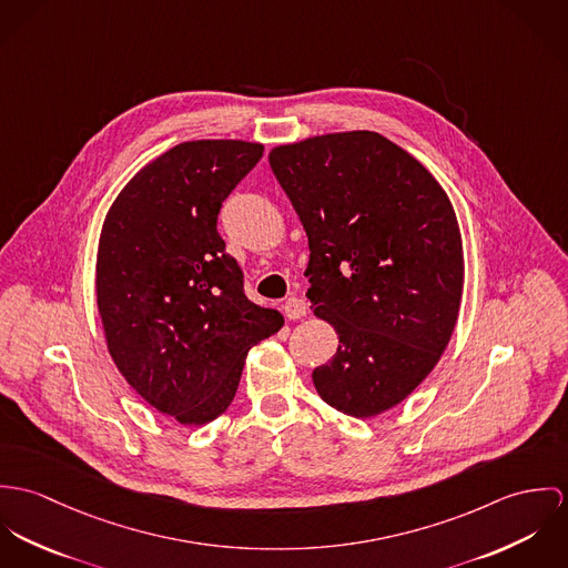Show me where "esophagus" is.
Wrapping results in <instances>:
<instances>
[{"mask_svg":"<svg viewBox=\"0 0 568 568\" xmlns=\"http://www.w3.org/2000/svg\"><path fill=\"white\" fill-rule=\"evenodd\" d=\"M283 312H285V315H287L290 320H301V317H305V315H307V305H305V301H303V298L292 296V298H287V301H285Z\"/></svg>","mask_w":568,"mask_h":568,"instance_id":"esophagus-1","label":"esophagus"}]
</instances>
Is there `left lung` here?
<instances>
[{
    "instance_id": "left-lung-1",
    "label": "left lung",
    "mask_w": 568,
    "mask_h": 568,
    "mask_svg": "<svg viewBox=\"0 0 568 568\" xmlns=\"http://www.w3.org/2000/svg\"><path fill=\"white\" fill-rule=\"evenodd\" d=\"M267 161L310 240L314 315L339 339L315 389L342 414L378 416L436 368L457 324L455 209L418 159L373 130L283 143Z\"/></svg>"
}]
</instances>
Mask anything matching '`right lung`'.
Wrapping results in <instances>:
<instances>
[{"label":"right lung","instance_id":"right-lung-1","mask_svg":"<svg viewBox=\"0 0 568 568\" xmlns=\"http://www.w3.org/2000/svg\"><path fill=\"white\" fill-rule=\"evenodd\" d=\"M263 156L242 139L185 141L143 165L100 233L95 298L106 348L132 389L181 425L235 398L246 355L283 326L244 294L217 213Z\"/></svg>","mask_w":568,"mask_h":568}]
</instances>
